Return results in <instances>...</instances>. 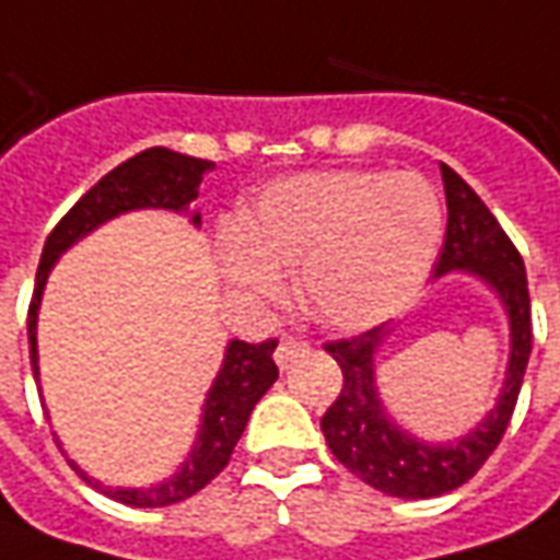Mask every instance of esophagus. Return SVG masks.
I'll list each match as a JSON object with an SVG mask.
<instances>
[{"label":"esophagus","instance_id":"34e87169","mask_svg":"<svg viewBox=\"0 0 560 560\" xmlns=\"http://www.w3.org/2000/svg\"><path fill=\"white\" fill-rule=\"evenodd\" d=\"M303 351H306V342H296V339H288V336H284L279 342V348H276V363H279L281 370H288L293 363V358H300Z\"/></svg>","mask_w":560,"mask_h":560}]
</instances>
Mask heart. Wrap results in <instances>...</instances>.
Segmentation results:
<instances>
[{"mask_svg": "<svg viewBox=\"0 0 560 560\" xmlns=\"http://www.w3.org/2000/svg\"><path fill=\"white\" fill-rule=\"evenodd\" d=\"M443 206L418 172L336 170L281 178L240 214L221 245L226 284L252 303L296 293L312 320L361 334L390 318L428 279Z\"/></svg>", "mask_w": 560, "mask_h": 560, "instance_id": "b5f03b06", "label": "heart"}]
</instances>
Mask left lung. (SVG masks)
Returning <instances> with one entry per match:
<instances>
[{
	"mask_svg": "<svg viewBox=\"0 0 560 560\" xmlns=\"http://www.w3.org/2000/svg\"><path fill=\"white\" fill-rule=\"evenodd\" d=\"M440 172L448 224L443 252L433 264V276L440 279L455 269L479 276L498 293L510 318V363L494 409L455 443L440 445L418 440L388 416L375 388V351L382 339L390 336L388 324L324 346V351H330L342 370V390L320 418L324 440L346 470L373 485L375 491L402 500L440 498L479 472L510 428L534 342L530 293L522 254L503 233L498 218L476 197V190L452 166L440 163Z\"/></svg>",
	"mask_w": 560,
	"mask_h": 560,
	"instance_id": "left-lung-1",
	"label": "left lung"
}]
</instances>
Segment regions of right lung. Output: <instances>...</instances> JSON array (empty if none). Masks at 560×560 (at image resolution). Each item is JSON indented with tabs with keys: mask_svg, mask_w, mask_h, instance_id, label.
<instances>
[{
	"mask_svg": "<svg viewBox=\"0 0 560 560\" xmlns=\"http://www.w3.org/2000/svg\"><path fill=\"white\" fill-rule=\"evenodd\" d=\"M214 163L199 158H187L170 148H148L142 154H136L127 163H120L115 170L103 175L96 185L90 187L84 197L78 199L69 212L62 214L60 224L50 230L45 252L38 260L35 272V291L26 315V334H30V363L38 378V342H35V324H38V306H42V291L48 284V276L57 257L66 248H72L78 240H84L96 226L112 221L117 214L132 212V209H170V212H187L190 202L199 197V182L202 175L212 170ZM199 226V212L190 218ZM276 339H267L260 346L233 339L226 346L224 363L214 375L206 406H202V424H199L197 443L190 448L187 460L178 467L175 476L166 482L148 485V488H112V485L90 479L88 472L78 467L75 460H69L78 470V476L96 491H103L105 498L151 510V506H170L178 500H187L197 494L199 488L212 482L218 472L230 464V455L240 443L242 430L248 424V416L257 406V400L272 388V382L279 378V366L272 361Z\"/></svg>",
	"mask_w": 560,
	"mask_h": 560,
	"instance_id": "add662e5",
	"label": "right lung"
}]
</instances>
